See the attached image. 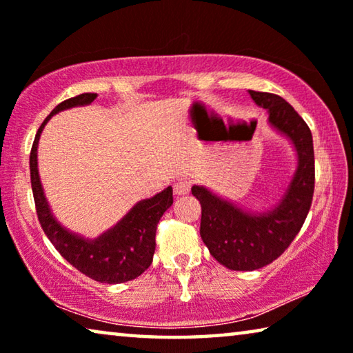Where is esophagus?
Masks as SVG:
<instances>
[{
	"label": "esophagus",
	"instance_id": "1",
	"mask_svg": "<svg viewBox=\"0 0 353 353\" xmlns=\"http://www.w3.org/2000/svg\"><path fill=\"white\" fill-rule=\"evenodd\" d=\"M191 188V182L187 181V179H179V181L174 182V185H172V190H174L176 194H187L188 191Z\"/></svg>",
	"mask_w": 353,
	"mask_h": 353
}]
</instances>
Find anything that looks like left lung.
I'll use <instances>...</instances> for the list:
<instances>
[{
	"mask_svg": "<svg viewBox=\"0 0 353 353\" xmlns=\"http://www.w3.org/2000/svg\"><path fill=\"white\" fill-rule=\"evenodd\" d=\"M256 105L270 113L271 126L285 135L297 154V168L276 207L250 213L201 185L191 193L201 202V238L212 256L232 271H254L270 265L288 249L305 223L314 191L312 130L279 94L249 90Z\"/></svg>",
	"mask_w": 353,
	"mask_h": 353,
	"instance_id": "8db88e82",
	"label": "left lung"
}]
</instances>
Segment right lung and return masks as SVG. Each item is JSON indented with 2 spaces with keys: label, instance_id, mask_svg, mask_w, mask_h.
<instances>
[{
  "label": "right lung",
  "instance_id": "1",
  "mask_svg": "<svg viewBox=\"0 0 353 353\" xmlns=\"http://www.w3.org/2000/svg\"><path fill=\"white\" fill-rule=\"evenodd\" d=\"M97 93H82L59 104L50 117L41 123L35 135L29 157L31 185L35 210L45 235L50 238L59 254L77 271L101 283H124L141 276L152 263L155 250V230L163 213L172 204V188H165L154 198L143 199L130 208V212L117 225L104 232L94 240L79 236L65 229L52 216L50 204L45 198L37 168V148L40 134L52 115L77 105H88L97 99Z\"/></svg>",
  "mask_w": 353,
  "mask_h": 353
}]
</instances>
